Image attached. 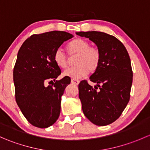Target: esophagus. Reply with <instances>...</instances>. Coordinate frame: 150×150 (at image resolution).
Masks as SVG:
<instances>
[{
  "mask_svg": "<svg viewBox=\"0 0 150 150\" xmlns=\"http://www.w3.org/2000/svg\"><path fill=\"white\" fill-rule=\"evenodd\" d=\"M71 83L75 85H78L80 83V81L79 80H77V79H72L71 80Z\"/></svg>",
  "mask_w": 150,
  "mask_h": 150,
  "instance_id": "obj_1",
  "label": "esophagus"
}]
</instances>
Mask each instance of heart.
Here are the masks:
<instances>
[{
  "label": "heart",
  "instance_id": "obj_1",
  "mask_svg": "<svg viewBox=\"0 0 150 150\" xmlns=\"http://www.w3.org/2000/svg\"><path fill=\"white\" fill-rule=\"evenodd\" d=\"M67 51L69 57L77 55L73 67L67 69L64 75L73 79L83 78L89 71L95 72L101 62V52L96 47L91 46L87 40L83 38H75L67 46ZM54 61L58 67L66 69L69 64V57L61 49L54 52Z\"/></svg>",
  "mask_w": 150,
  "mask_h": 150
}]
</instances>
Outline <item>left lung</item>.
<instances>
[{
	"label": "left lung",
	"instance_id": "left-lung-1",
	"mask_svg": "<svg viewBox=\"0 0 150 150\" xmlns=\"http://www.w3.org/2000/svg\"><path fill=\"white\" fill-rule=\"evenodd\" d=\"M76 34L89 38L101 52L100 64L89 78L97 85L93 88L83 81L78 86L83 112L95 125H109L119 118L129 102L133 81L130 57L114 36L97 31Z\"/></svg>",
	"mask_w": 150,
	"mask_h": 150
}]
</instances>
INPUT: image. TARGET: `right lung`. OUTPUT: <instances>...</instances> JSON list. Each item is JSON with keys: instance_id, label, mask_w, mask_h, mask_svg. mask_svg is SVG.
<instances>
[{"instance_id": "1", "label": "right lung", "mask_w": 150, "mask_h": 150, "mask_svg": "<svg viewBox=\"0 0 150 150\" xmlns=\"http://www.w3.org/2000/svg\"><path fill=\"white\" fill-rule=\"evenodd\" d=\"M72 37L64 31L34 34L18 51L13 72L15 99L25 118L38 128H48L59 117L61 97L70 81L65 77L56 81L62 72L54 54Z\"/></svg>"}]
</instances>
